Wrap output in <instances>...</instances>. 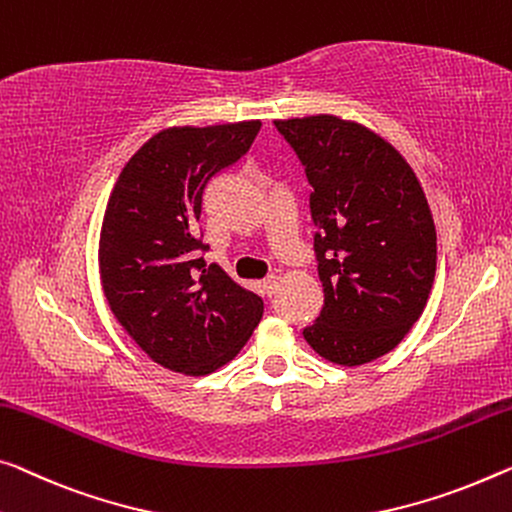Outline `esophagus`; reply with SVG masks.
<instances>
[{
    "instance_id": "1",
    "label": "esophagus",
    "mask_w": 512,
    "mask_h": 512,
    "mask_svg": "<svg viewBox=\"0 0 512 512\" xmlns=\"http://www.w3.org/2000/svg\"><path fill=\"white\" fill-rule=\"evenodd\" d=\"M279 290V277L277 274H270V277L261 281V293L263 297H272Z\"/></svg>"
}]
</instances>
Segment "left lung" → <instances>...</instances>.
<instances>
[{
  "mask_svg": "<svg viewBox=\"0 0 512 512\" xmlns=\"http://www.w3.org/2000/svg\"><path fill=\"white\" fill-rule=\"evenodd\" d=\"M311 183L320 316L304 338L320 357L361 366L403 341L426 309L437 233L405 157L338 116L274 121Z\"/></svg>",
  "mask_w": 512,
  "mask_h": 512,
  "instance_id": "8db88e82",
  "label": "left lung"
}]
</instances>
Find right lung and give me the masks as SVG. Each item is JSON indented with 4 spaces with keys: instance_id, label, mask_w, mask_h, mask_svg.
<instances>
[{
    "instance_id": "obj_1",
    "label": "right lung",
    "mask_w": 512,
    "mask_h": 512,
    "mask_svg": "<svg viewBox=\"0 0 512 512\" xmlns=\"http://www.w3.org/2000/svg\"><path fill=\"white\" fill-rule=\"evenodd\" d=\"M261 121L157 132L125 164L100 231V279L116 320L148 357L185 375L231 361L263 300L217 263L199 233L212 176L245 155Z\"/></svg>"
}]
</instances>
